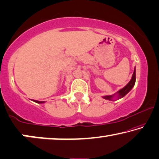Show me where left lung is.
<instances>
[{"instance_id":"obj_1","label":"left lung","mask_w":159,"mask_h":159,"mask_svg":"<svg viewBox=\"0 0 159 159\" xmlns=\"http://www.w3.org/2000/svg\"><path fill=\"white\" fill-rule=\"evenodd\" d=\"M135 83V68L134 70V72H133V74L132 78H131L130 81L128 82V84L126 85L125 87H124L123 88L120 89L118 93H117V94H118V96H117V97H118V99L123 98V97L125 96V95H127V94L131 90V89L133 88V86H134ZM115 95H116V94H115ZM115 95H109V96H104V97H103V98L106 99V100H112V98H113V96Z\"/></svg>"}]
</instances>
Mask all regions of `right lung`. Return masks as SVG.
Wrapping results in <instances>:
<instances>
[{"label": "right lung", "instance_id": "add662e5", "mask_svg": "<svg viewBox=\"0 0 159 159\" xmlns=\"http://www.w3.org/2000/svg\"><path fill=\"white\" fill-rule=\"evenodd\" d=\"M34 102H37V103H43L44 102H41V101H37V100H34Z\"/></svg>", "mask_w": 159, "mask_h": 159}]
</instances>
